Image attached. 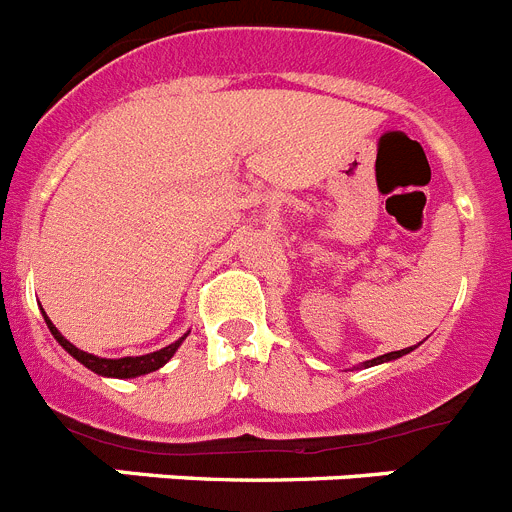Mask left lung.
<instances>
[{
  "label": "left lung",
  "instance_id": "left-lung-1",
  "mask_svg": "<svg viewBox=\"0 0 512 512\" xmlns=\"http://www.w3.org/2000/svg\"><path fill=\"white\" fill-rule=\"evenodd\" d=\"M410 351H413V348H402V351H390V354L377 356V359H372V361H364V366H377V364H384V361H395V359H400V356L410 354Z\"/></svg>",
  "mask_w": 512,
  "mask_h": 512
}]
</instances>
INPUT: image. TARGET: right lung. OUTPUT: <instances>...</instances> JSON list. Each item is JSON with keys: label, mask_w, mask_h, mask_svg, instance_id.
<instances>
[{"label": "right lung", "mask_w": 512, "mask_h": 512, "mask_svg": "<svg viewBox=\"0 0 512 512\" xmlns=\"http://www.w3.org/2000/svg\"><path fill=\"white\" fill-rule=\"evenodd\" d=\"M45 323H48V328H51L53 338H56L58 343H61L66 351H69L71 356H74L76 361H81V364L87 366V369H92L94 374H102V377H117V379H133V377H140V374H151L156 372V369H161V366L166 364V361L171 359V356L176 354V348L182 346V341L187 336H182L179 341L169 343L166 348H158V351H153V354H146V356H122V359H99V356L94 354H87V351H81V348H76L74 343L66 341V338L58 333L56 325L48 320V315H45Z\"/></svg>", "instance_id": "right-lung-1"}]
</instances>
